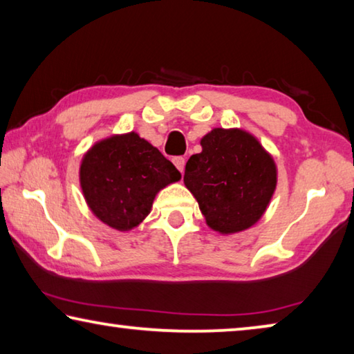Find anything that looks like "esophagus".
<instances>
[{
    "mask_svg": "<svg viewBox=\"0 0 354 354\" xmlns=\"http://www.w3.org/2000/svg\"><path fill=\"white\" fill-rule=\"evenodd\" d=\"M173 164H175L176 169L184 173V167H185V159L181 158V156H178V158H173Z\"/></svg>",
    "mask_w": 354,
    "mask_h": 354,
    "instance_id": "1",
    "label": "esophagus"
}]
</instances>
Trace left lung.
<instances>
[{"label": "left lung", "mask_w": 354, "mask_h": 354, "mask_svg": "<svg viewBox=\"0 0 354 354\" xmlns=\"http://www.w3.org/2000/svg\"><path fill=\"white\" fill-rule=\"evenodd\" d=\"M200 145L201 153L185 164L184 184L198 201L206 225L221 236L250 230L277 190L273 156L243 128H214Z\"/></svg>", "instance_id": "8db88e82"}]
</instances>
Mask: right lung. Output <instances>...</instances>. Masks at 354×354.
<instances>
[{
	"label": "right lung",
	"instance_id": "obj_1",
	"mask_svg": "<svg viewBox=\"0 0 354 354\" xmlns=\"http://www.w3.org/2000/svg\"><path fill=\"white\" fill-rule=\"evenodd\" d=\"M181 173L148 140L131 131L95 142L82 156L80 185L88 209L112 230L128 232Z\"/></svg>",
	"mask_w": 354,
	"mask_h": 354
}]
</instances>
